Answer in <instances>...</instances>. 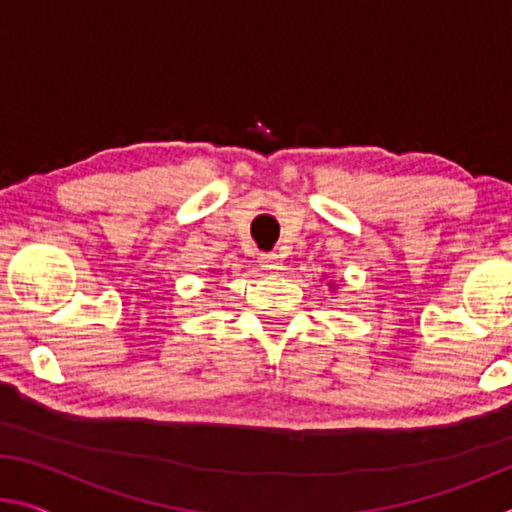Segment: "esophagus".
<instances>
[{
	"label": "esophagus",
	"instance_id": "esophagus-1",
	"mask_svg": "<svg viewBox=\"0 0 512 512\" xmlns=\"http://www.w3.org/2000/svg\"><path fill=\"white\" fill-rule=\"evenodd\" d=\"M259 266H262L264 271H268V273L280 271V268H282V255H277V253H266V255L259 257Z\"/></svg>",
	"mask_w": 512,
	"mask_h": 512
}]
</instances>
